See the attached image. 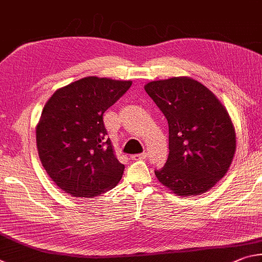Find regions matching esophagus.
Returning <instances> with one entry per match:
<instances>
[{"instance_id": "esophagus-1", "label": "esophagus", "mask_w": 262, "mask_h": 262, "mask_svg": "<svg viewBox=\"0 0 262 262\" xmlns=\"http://www.w3.org/2000/svg\"><path fill=\"white\" fill-rule=\"evenodd\" d=\"M131 159L134 160V161H139V160H144V159H146V153L135 154V155H132Z\"/></svg>"}]
</instances>
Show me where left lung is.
I'll return each instance as SVG.
<instances>
[{
  "label": "left lung",
  "instance_id": "8db88e82",
  "mask_svg": "<svg viewBox=\"0 0 262 262\" xmlns=\"http://www.w3.org/2000/svg\"><path fill=\"white\" fill-rule=\"evenodd\" d=\"M144 89L169 125V157L155 176L176 195L205 193L224 177L236 152L228 110L212 91L190 77L149 81Z\"/></svg>",
  "mask_w": 262,
  "mask_h": 262
}]
</instances>
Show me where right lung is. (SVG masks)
Masks as SVG:
<instances>
[{
  "label": "right lung",
  "instance_id": "right-lung-1",
  "mask_svg": "<svg viewBox=\"0 0 262 262\" xmlns=\"http://www.w3.org/2000/svg\"><path fill=\"white\" fill-rule=\"evenodd\" d=\"M132 85L94 76L54 92L36 124V148L46 172L72 196L94 198L121 181L124 164L115 155L103 114Z\"/></svg>",
  "mask_w": 262,
  "mask_h": 262
}]
</instances>
